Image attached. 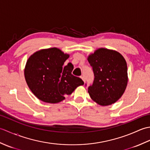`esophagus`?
Segmentation results:
<instances>
[{
  "instance_id": "obj_1",
  "label": "esophagus",
  "mask_w": 150,
  "mask_h": 150,
  "mask_svg": "<svg viewBox=\"0 0 150 150\" xmlns=\"http://www.w3.org/2000/svg\"><path fill=\"white\" fill-rule=\"evenodd\" d=\"M81 78L82 79V81H83L84 82V83H85V82H86V80H85V79H84V77H83V76H81Z\"/></svg>"
}]
</instances>
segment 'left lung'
Listing matches in <instances>:
<instances>
[{
    "label": "left lung",
    "instance_id": "obj_1",
    "mask_svg": "<svg viewBox=\"0 0 150 150\" xmlns=\"http://www.w3.org/2000/svg\"><path fill=\"white\" fill-rule=\"evenodd\" d=\"M88 60L95 77L93 84L88 87L91 99L100 106L115 103L122 97L128 84L125 59L116 51L99 48L88 56Z\"/></svg>",
    "mask_w": 150,
    "mask_h": 150
}]
</instances>
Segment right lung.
<instances>
[{"label": "right lung", "mask_w": 150, "mask_h": 150, "mask_svg": "<svg viewBox=\"0 0 150 150\" xmlns=\"http://www.w3.org/2000/svg\"><path fill=\"white\" fill-rule=\"evenodd\" d=\"M68 54L52 47L38 51L27 60L24 69L26 83L32 93L44 103H58L84 82L71 74V62L64 66Z\"/></svg>", "instance_id": "right-lung-1"}]
</instances>
